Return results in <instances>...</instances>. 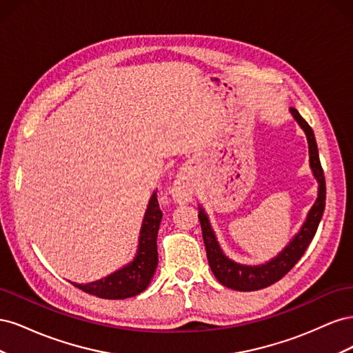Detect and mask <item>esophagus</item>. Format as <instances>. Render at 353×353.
<instances>
[{"mask_svg":"<svg viewBox=\"0 0 353 353\" xmlns=\"http://www.w3.org/2000/svg\"><path fill=\"white\" fill-rule=\"evenodd\" d=\"M170 193H172L174 200L181 205L193 200V181H191V175L187 170H181L176 175Z\"/></svg>","mask_w":353,"mask_h":353,"instance_id":"esophagus-1","label":"esophagus"}]
</instances>
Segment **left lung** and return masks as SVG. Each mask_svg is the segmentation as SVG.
I'll return each mask as SVG.
<instances>
[{"mask_svg":"<svg viewBox=\"0 0 353 353\" xmlns=\"http://www.w3.org/2000/svg\"><path fill=\"white\" fill-rule=\"evenodd\" d=\"M290 113L294 117V121L299 123V126H301L303 132L306 134L309 145V165H311L312 174L318 181V197L311 210H309L301 231L296 234L292 241L288 243L274 259L268 261L266 263L243 265L239 262H234L222 252L205 209L199 206V221L201 225L203 241H205L206 245L210 270L222 285L232 288V290L254 292L281 280L283 276L297 263V261L302 258L309 243L312 241L315 236L319 221L323 218L325 208V178L324 170L321 168V162H319L315 135L312 128L307 125V122L299 114L296 109L292 108Z\"/></svg>","mask_w":353,"mask_h":353,"instance_id":"obj_1","label":"left lung"}]
</instances>
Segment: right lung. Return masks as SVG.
<instances>
[{
  "label": "right lung",
  "instance_id": "add662e5",
  "mask_svg": "<svg viewBox=\"0 0 353 353\" xmlns=\"http://www.w3.org/2000/svg\"><path fill=\"white\" fill-rule=\"evenodd\" d=\"M160 221L162 210L159 208L157 191H154L141 223L138 250L132 262L101 280L88 284H72L85 293L101 299H126L144 292L157 268V231Z\"/></svg>",
  "mask_w": 353,
  "mask_h": 353
}]
</instances>
